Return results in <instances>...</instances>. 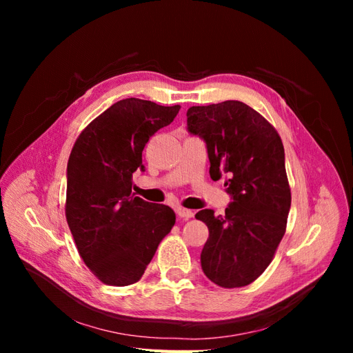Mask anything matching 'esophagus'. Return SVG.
I'll return each mask as SVG.
<instances>
[{"mask_svg":"<svg viewBox=\"0 0 353 353\" xmlns=\"http://www.w3.org/2000/svg\"><path fill=\"white\" fill-rule=\"evenodd\" d=\"M176 213H178V215H179L181 218H184V219H190V218L194 216V212H193V210L184 209V208H178V209H176Z\"/></svg>","mask_w":353,"mask_h":353,"instance_id":"obj_1","label":"esophagus"}]
</instances>
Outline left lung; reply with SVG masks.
Returning a JSON list of instances; mask_svg holds the SVG:
<instances>
[{
  "instance_id": "8db88e82",
  "label": "left lung",
  "mask_w": 353,
  "mask_h": 353,
  "mask_svg": "<svg viewBox=\"0 0 353 353\" xmlns=\"http://www.w3.org/2000/svg\"><path fill=\"white\" fill-rule=\"evenodd\" d=\"M187 130L206 143L210 178L227 175L232 199L225 215L196 213L209 228L201 270L221 287H244L268 268L285 232L292 194L281 138L263 116L236 100L190 108Z\"/></svg>"
}]
</instances>
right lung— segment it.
Returning <instances> with one entry per match:
<instances>
[{"label":"right lung","mask_w":353,"mask_h":353,"mask_svg":"<svg viewBox=\"0 0 353 353\" xmlns=\"http://www.w3.org/2000/svg\"><path fill=\"white\" fill-rule=\"evenodd\" d=\"M179 105L140 99L114 103L85 128L68 162L66 219L85 265L109 285L141 279L175 212L132 193V174L144 170L150 137L175 119Z\"/></svg>","instance_id":"obj_1"}]
</instances>
